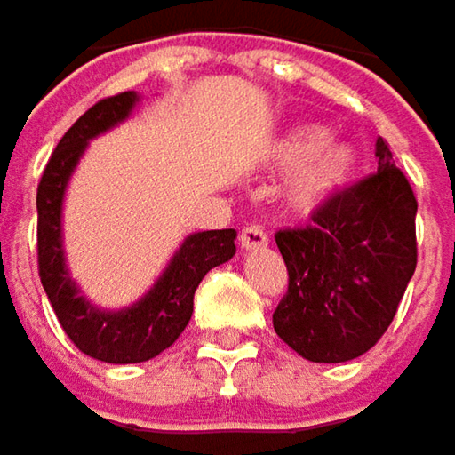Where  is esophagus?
<instances>
[{
	"label": "esophagus",
	"mask_w": 455,
	"mask_h": 455,
	"mask_svg": "<svg viewBox=\"0 0 455 455\" xmlns=\"http://www.w3.org/2000/svg\"><path fill=\"white\" fill-rule=\"evenodd\" d=\"M239 242H242V247L244 249H259L267 247V231L259 224H249V227L242 228V234H239Z\"/></svg>",
	"instance_id": "1"
}]
</instances>
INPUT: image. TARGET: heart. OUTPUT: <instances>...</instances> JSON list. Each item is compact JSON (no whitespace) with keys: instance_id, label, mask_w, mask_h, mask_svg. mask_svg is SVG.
Instances as JSON below:
<instances>
[{"instance_id":"heart-1","label":"heart","mask_w":455,"mask_h":455,"mask_svg":"<svg viewBox=\"0 0 455 455\" xmlns=\"http://www.w3.org/2000/svg\"><path fill=\"white\" fill-rule=\"evenodd\" d=\"M326 129L318 124H303L287 132L272 149V163L277 168H295L304 163L292 178L290 204L295 208H310L326 204L351 180L359 165V152L344 140L326 142Z\"/></svg>"}]
</instances>
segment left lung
I'll return each mask as SVG.
<instances>
[{
    "mask_svg": "<svg viewBox=\"0 0 455 455\" xmlns=\"http://www.w3.org/2000/svg\"><path fill=\"white\" fill-rule=\"evenodd\" d=\"M374 155L377 172L313 208L307 227L275 234L287 292L272 323L307 362L366 354L385 336L418 265V198L382 137Z\"/></svg>",
    "mask_w": 455,
    "mask_h": 455,
    "instance_id": "1",
    "label": "left lung"
}]
</instances>
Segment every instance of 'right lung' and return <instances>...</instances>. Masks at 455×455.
Segmentation results:
<instances>
[{
	"instance_id": "add662e5",
	"label": "right lung",
	"mask_w": 455,
	"mask_h": 455,
	"mask_svg": "<svg viewBox=\"0 0 455 455\" xmlns=\"http://www.w3.org/2000/svg\"><path fill=\"white\" fill-rule=\"evenodd\" d=\"M137 101L134 91L107 96L84 111L52 149L37 183V272L50 306L78 351L109 364H137L163 354L188 326L193 295L208 269L224 265L236 251L234 228L198 231L183 242L165 275L148 295L122 313L91 307L63 265L60 204L70 172L91 137L107 132L127 116Z\"/></svg>"
}]
</instances>
